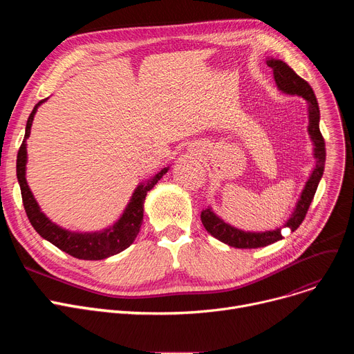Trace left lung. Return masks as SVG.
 <instances>
[{
  "label": "left lung",
  "mask_w": 354,
  "mask_h": 354,
  "mask_svg": "<svg viewBox=\"0 0 354 354\" xmlns=\"http://www.w3.org/2000/svg\"><path fill=\"white\" fill-rule=\"evenodd\" d=\"M267 64L274 71V79L278 88L284 93H288V95L301 96L308 103V133L314 143V156L317 159V163H315L314 171L308 182L306 183V188L301 194L299 203H297L294 214L286 224V227H288L291 231H295L301 225V222L306 218V214L310 208V203L313 202L315 191H317V187H319V182L324 172L326 143L320 132V109L311 86L304 79H301L288 64H286L281 60H274V59L267 60ZM201 221L203 227H205V230L212 236L219 239L221 243L228 244L230 247H235V248L267 247L283 238L281 228H277L274 231H266V232H244L241 230H236L225 224L221 218H218L211 211V208L202 211Z\"/></svg>",
  "instance_id": "left-lung-1"
}]
</instances>
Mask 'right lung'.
Wrapping results in <instances>:
<instances>
[{
	"mask_svg": "<svg viewBox=\"0 0 354 354\" xmlns=\"http://www.w3.org/2000/svg\"><path fill=\"white\" fill-rule=\"evenodd\" d=\"M44 100L37 103L30 113L27 126H26L24 140L17 155V178L21 188L23 205L31 222V225L43 238L50 241L53 245L70 254L74 258L103 259L115 254H119L132 244L136 235L139 234L142 221H143V202H145L146 194L151 191L158 183V180L167 172V167H163V169L158 175H155L153 179L149 180L146 185H139L132 199H130L126 211L123 212L122 218L111 228H107L102 232L79 234V232H70L67 230L57 227L55 224H53L48 218H46V215L40 211V207L37 205V202L26 180V163H27L26 139L30 136V129H31V123L37 111V107H39Z\"/></svg>",
	"mask_w": 354,
	"mask_h": 354,
	"instance_id": "add662e5",
	"label": "right lung"
}]
</instances>
